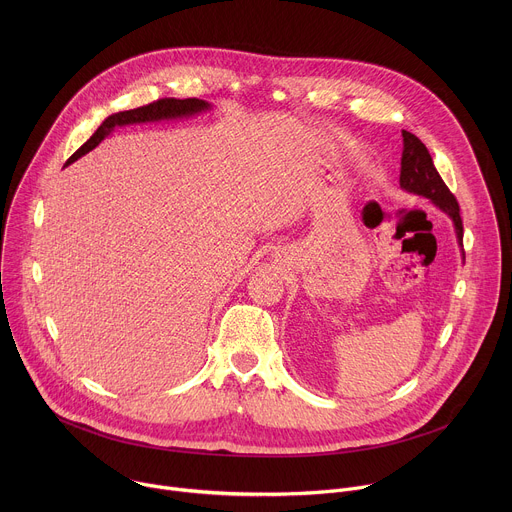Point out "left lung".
I'll list each match as a JSON object with an SVG mask.
<instances>
[{
	"label": "left lung",
	"mask_w": 512,
	"mask_h": 512,
	"mask_svg": "<svg viewBox=\"0 0 512 512\" xmlns=\"http://www.w3.org/2000/svg\"><path fill=\"white\" fill-rule=\"evenodd\" d=\"M401 135H403V156H401L399 186L409 194L427 198L433 206L446 212L452 218L458 245L462 247L464 227H462V218H460V206H458L454 194L448 190L442 176L437 174L433 160H431L425 145L421 143V139L405 129L401 131ZM462 257H464V251H462Z\"/></svg>",
	"instance_id": "8db88e82"
}]
</instances>
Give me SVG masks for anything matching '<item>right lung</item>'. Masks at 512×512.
I'll return each mask as SVG.
<instances>
[{"instance_id": "1", "label": "right lung", "mask_w": 512, "mask_h": 512, "mask_svg": "<svg viewBox=\"0 0 512 512\" xmlns=\"http://www.w3.org/2000/svg\"><path fill=\"white\" fill-rule=\"evenodd\" d=\"M210 109H212V105L208 101H202V99H160V101L150 103L145 107L113 113L99 125V129L81 145V148L68 158L66 166L72 164V162H77L79 158H83L91 150H95L97 145L105 137H109L117 127L139 125V123H160V121H174V119H190V117H196V115L206 113Z\"/></svg>"}]
</instances>
